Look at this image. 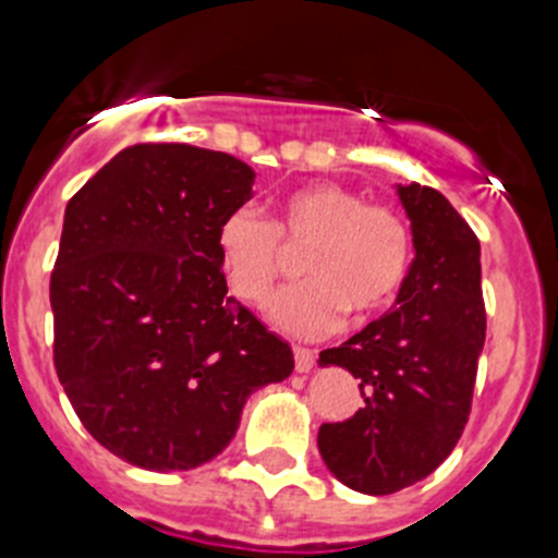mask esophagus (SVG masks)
I'll use <instances>...</instances> for the list:
<instances>
[{"mask_svg": "<svg viewBox=\"0 0 558 558\" xmlns=\"http://www.w3.org/2000/svg\"><path fill=\"white\" fill-rule=\"evenodd\" d=\"M315 359H318V353L311 351V348H294L296 373H311Z\"/></svg>", "mask_w": 558, "mask_h": 558, "instance_id": "esophagus-1", "label": "esophagus"}]
</instances>
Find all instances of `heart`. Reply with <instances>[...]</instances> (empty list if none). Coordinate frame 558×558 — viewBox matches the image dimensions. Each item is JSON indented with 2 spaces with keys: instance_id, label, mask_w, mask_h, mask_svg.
<instances>
[{
  "instance_id": "heart-1",
  "label": "heart",
  "mask_w": 558,
  "mask_h": 558,
  "mask_svg": "<svg viewBox=\"0 0 558 558\" xmlns=\"http://www.w3.org/2000/svg\"><path fill=\"white\" fill-rule=\"evenodd\" d=\"M289 251H305L311 278L286 289L269 307L280 329L318 337L351 313L367 324L402 294L413 267V238L393 207L369 205L340 183H307L278 199L272 223L238 207L218 229V256L232 294L264 305L289 267Z\"/></svg>"
}]
</instances>
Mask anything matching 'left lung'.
<instances>
[{
    "label": "left lung",
    "instance_id": "8db88e82",
    "mask_svg": "<svg viewBox=\"0 0 558 558\" xmlns=\"http://www.w3.org/2000/svg\"><path fill=\"white\" fill-rule=\"evenodd\" d=\"M397 194L413 229L408 283L391 311L318 359L345 367L364 397L348 421L320 424V459L373 497L424 481L451 456L486 340L475 232L429 185H397Z\"/></svg>",
    "mask_w": 558,
    "mask_h": 558
}]
</instances>
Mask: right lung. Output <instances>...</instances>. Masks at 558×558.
I'll list each match as a JSON object with an SVG mask.
<instances>
[{"mask_svg": "<svg viewBox=\"0 0 558 558\" xmlns=\"http://www.w3.org/2000/svg\"><path fill=\"white\" fill-rule=\"evenodd\" d=\"M253 180L221 150L140 143L66 205L50 275L56 375L88 435L129 464H205L245 399L294 369L289 342L227 294L218 256Z\"/></svg>", "mask_w": 558, "mask_h": 558, "instance_id": "add662e5", "label": "right lung"}]
</instances>
